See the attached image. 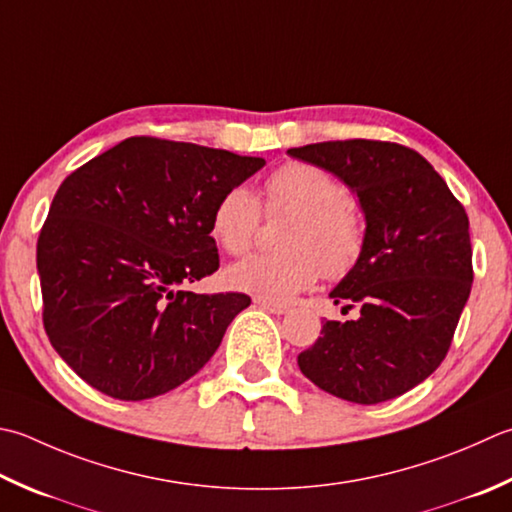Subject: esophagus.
<instances>
[{"label": "esophagus", "mask_w": 512, "mask_h": 512, "mask_svg": "<svg viewBox=\"0 0 512 512\" xmlns=\"http://www.w3.org/2000/svg\"><path fill=\"white\" fill-rule=\"evenodd\" d=\"M255 304L259 306V308H264V310H268V313H273V315H286L288 313V306H284V304H273V302H266V299H255Z\"/></svg>", "instance_id": "34e87169"}]
</instances>
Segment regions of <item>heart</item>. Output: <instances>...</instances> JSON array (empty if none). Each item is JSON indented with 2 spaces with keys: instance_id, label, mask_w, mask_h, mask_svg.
Here are the masks:
<instances>
[{
  "instance_id": "1",
  "label": "heart",
  "mask_w": 512,
  "mask_h": 512,
  "mask_svg": "<svg viewBox=\"0 0 512 512\" xmlns=\"http://www.w3.org/2000/svg\"><path fill=\"white\" fill-rule=\"evenodd\" d=\"M264 206L270 215H295L284 237L286 253L250 255L226 270V284L273 304L290 302L322 273L342 279L366 250L362 210L348 186L313 164H284L266 179ZM262 224V204L246 186H230L210 215V233L228 255H244Z\"/></svg>"
}]
</instances>
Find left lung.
<instances>
[{
	"mask_svg": "<svg viewBox=\"0 0 512 512\" xmlns=\"http://www.w3.org/2000/svg\"><path fill=\"white\" fill-rule=\"evenodd\" d=\"M290 157L328 170L357 193L366 250L330 290L359 317L324 322L299 353V370L326 393L379 404L433 375L453 342L473 286L468 215L446 182L413 148L346 139L290 148Z\"/></svg>",
	"mask_w": 512,
	"mask_h": 512,
	"instance_id": "obj_1",
	"label": "left lung"
}]
</instances>
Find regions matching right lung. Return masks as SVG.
<instances>
[{
    "mask_svg": "<svg viewBox=\"0 0 512 512\" xmlns=\"http://www.w3.org/2000/svg\"><path fill=\"white\" fill-rule=\"evenodd\" d=\"M264 164L128 137L64 179L37 239V273L46 335L86 384L142 402L215 355L250 297L182 286L219 268L213 208Z\"/></svg>",
    "mask_w": 512,
    "mask_h": 512,
    "instance_id": "obj_1",
    "label": "right lung"
}]
</instances>
